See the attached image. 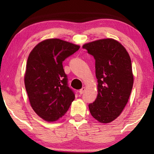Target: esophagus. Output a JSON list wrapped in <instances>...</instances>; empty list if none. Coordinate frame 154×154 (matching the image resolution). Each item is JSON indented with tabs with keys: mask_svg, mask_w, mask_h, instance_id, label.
I'll return each instance as SVG.
<instances>
[{
	"mask_svg": "<svg viewBox=\"0 0 154 154\" xmlns=\"http://www.w3.org/2000/svg\"><path fill=\"white\" fill-rule=\"evenodd\" d=\"M85 87H83L82 89H81L79 91V94H82L85 92Z\"/></svg>",
	"mask_w": 154,
	"mask_h": 154,
	"instance_id": "1",
	"label": "esophagus"
}]
</instances>
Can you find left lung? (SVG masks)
<instances>
[{"label": "left lung", "mask_w": 154, "mask_h": 154, "mask_svg": "<svg viewBox=\"0 0 154 154\" xmlns=\"http://www.w3.org/2000/svg\"><path fill=\"white\" fill-rule=\"evenodd\" d=\"M83 48L95 59L98 95L90 103L92 117L102 124L110 123L122 113L133 86L131 59L126 48L113 38L85 43Z\"/></svg>", "instance_id": "left-lung-1"}]
</instances>
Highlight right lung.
Segmentation results:
<instances>
[{"label": "right lung", "instance_id": "1", "mask_svg": "<svg viewBox=\"0 0 154 154\" xmlns=\"http://www.w3.org/2000/svg\"><path fill=\"white\" fill-rule=\"evenodd\" d=\"M80 46L59 38L38 43L28 56L24 75L25 88L34 111L48 122L66 113L75 99L68 87L62 62Z\"/></svg>", "mask_w": 154, "mask_h": 154}]
</instances>
